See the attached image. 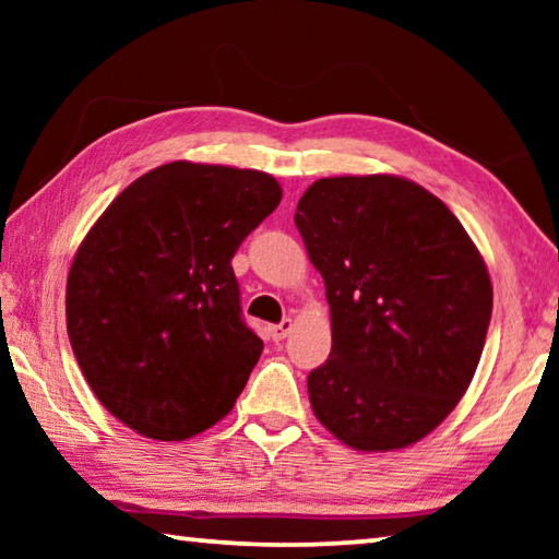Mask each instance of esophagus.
Masks as SVG:
<instances>
[{
	"label": "esophagus",
	"instance_id": "esophagus-1",
	"mask_svg": "<svg viewBox=\"0 0 559 559\" xmlns=\"http://www.w3.org/2000/svg\"><path fill=\"white\" fill-rule=\"evenodd\" d=\"M290 330H293V320H290V318H283L278 325H271V328H269V333H271V337L278 343V340L286 337V335L290 333Z\"/></svg>",
	"mask_w": 559,
	"mask_h": 559
}]
</instances>
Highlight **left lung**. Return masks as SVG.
<instances>
[{"instance_id":"1","label":"left lung","mask_w":559,"mask_h":559,"mask_svg":"<svg viewBox=\"0 0 559 559\" xmlns=\"http://www.w3.org/2000/svg\"><path fill=\"white\" fill-rule=\"evenodd\" d=\"M296 226L325 281L333 347L308 374L318 421L357 451L419 441L466 394L493 286L439 197L404 177H325Z\"/></svg>"}]
</instances>
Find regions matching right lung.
Masks as SVG:
<instances>
[{"instance_id":"right-lung-1","label":"right lung","mask_w":559,"mask_h":559,"mask_svg":"<svg viewBox=\"0 0 559 559\" xmlns=\"http://www.w3.org/2000/svg\"><path fill=\"white\" fill-rule=\"evenodd\" d=\"M278 202L259 169L177 159L122 189L86 234L66 328L93 394L132 431L185 441L231 412L263 349L231 259Z\"/></svg>"}]
</instances>
